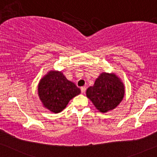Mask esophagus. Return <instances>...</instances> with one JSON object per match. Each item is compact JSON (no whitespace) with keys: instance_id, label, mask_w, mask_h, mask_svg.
<instances>
[{"instance_id":"esophagus-1","label":"esophagus","mask_w":157,"mask_h":157,"mask_svg":"<svg viewBox=\"0 0 157 157\" xmlns=\"http://www.w3.org/2000/svg\"><path fill=\"white\" fill-rule=\"evenodd\" d=\"M86 91V87H81V92L82 93H85Z\"/></svg>"}]
</instances>
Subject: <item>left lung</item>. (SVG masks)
<instances>
[{
  "label": "left lung",
  "mask_w": 157,
  "mask_h": 157,
  "mask_svg": "<svg viewBox=\"0 0 157 157\" xmlns=\"http://www.w3.org/2000/svg\"><path fill=\"white\" fill-rule=\"evenodd\" d=\"M86 94L97 109L105 113L114 109L122 101L124 87L115 75L103 72L94 85L87 90Z\"/></svg>",
  "instance_id": "1"
}]
</instances>
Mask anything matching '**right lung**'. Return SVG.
<instances>
[{
    "label": "right lung",
    "instance_id": "obj_1",
    "mask_svg": "<svg viewBox=\"0 0 157 157\" xmlns=\"http://www.w3.org/2000/svg\"><path fill=\"white\" fill-rule=\"evenodd\" d=\"M79 93L80 89L58 71H50L38 85L40 99L45 107L55 113L63 111Z\"/></svg>",
    "mask_w": 157,
    "mask_h": 157
}]
</instances>
